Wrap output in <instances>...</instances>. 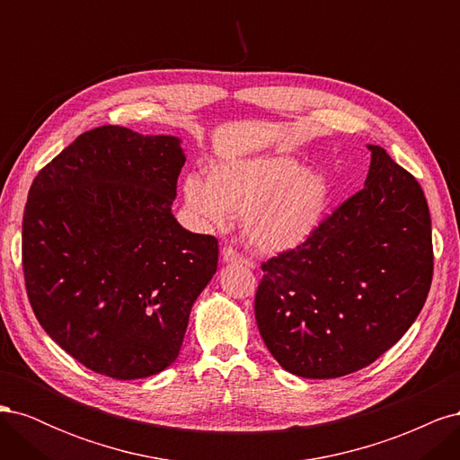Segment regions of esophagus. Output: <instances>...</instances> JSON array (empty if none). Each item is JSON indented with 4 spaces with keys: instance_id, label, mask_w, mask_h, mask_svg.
Segmentation results:
<instances>
[{
    "instance_id": "34e87169",
    "label": "esophagus",
    "mask_w": 460,
    "mask_h": 460,
    "mask_svg": "<svg viewBox=\"0 0 460 460\" xmlns=\"http://www.w3.org/2000/svg\"><path fill=\"white\" fill-rule=\"evenodd\" d=\"M220 257H222V261L228 262V264H245V267H253L252 261H247L245 257H242V255H240L238 252H235V249H232V247H225V249H222Z\"/></svg>"
}]
</instances>
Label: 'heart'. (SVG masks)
<instances>
[{
  "instance_id": "obj_1",
  "label": "heart",
  "mask_w": 460,
  "mask_h": 460,
  "mask_svg": "<svg viewBox=\"0 0 460 460\" xmlns=\"http://www.w3.org/2000/svg\"><path fill=\"white\" fill-rule=\"evenodd\" d=\"M182 196L193 220L208 230L242 218L247 243L261 253H286L309 242L323 225L330 205L324 174L307 171L289 155L222 159L207 171V180L184 178Z\"/></svg>"
}]
</instances>
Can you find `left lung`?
<instances>
[{"label":"left lung","instance_id":"1","mask_svg":"<svg viewBox=\"0 0 460 460\" xmlns=\"http://www.w3.org/2000/svg\"><path fill=\"white\" fill-rule=\"evenodd\" d=\"M365 188L301 247L262 264L255 318L284 370L328 380L374 363L428 297L434 252L420 184L380 146H367Z\"/></svg>","mask_w":460,"mask_h":460}]
</instances>
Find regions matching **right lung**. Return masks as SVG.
Masks as SVG:
<instances>
[{"label": "right lung", "instance_id": "add662e5", "mask_svg": "<svg viewBox=\"0 0 460 460\" xmlns=\"http://www.w3.org/2000/svg\"><path fill=\"white\" fill-rule=\"evenodd\" d=\"M186 163L176 136L80 134L34 178L22 269L48 336L86 368L137 380L171 367L218 262L213 235L172 215Z\"/></svg>", "mask_w": 460, "mask_h": 460}]
</instances>
